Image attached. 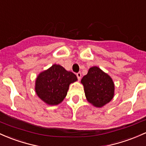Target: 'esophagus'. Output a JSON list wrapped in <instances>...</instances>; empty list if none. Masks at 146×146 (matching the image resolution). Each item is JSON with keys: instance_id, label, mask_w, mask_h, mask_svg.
<instances>
[{"instance_id": "esophagus-1", "label": "esophagus", "mask_w": 146, "mask_h": 146, "mask_svg": "<svg viewBox=\"0 0 146 146\" xmlns=\"http://www.w3.org/2000/svg\"><path fill=\"white\" fill-rule=\"evenodd\" d=\"M77 77H78V80H80V79H81V77H82V74H81V73H80V72H79V73H77Z\"/></svg>"}]
</instances>
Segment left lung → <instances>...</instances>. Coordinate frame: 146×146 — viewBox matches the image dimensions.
Wrapping results in <instances>:
<instances>
[{
    "label": "left lung",
    "mask_w": 146,
    "mask_h": 146,
    "mask_svg": "<svg viewBox=\"0 0 146 146\" xmlns=\"http://www.w3.org/2000/svg\"><path fill=\"white\" fill-rule=\"evenodd\" d=\"M86 100L94 106L102 107L110 102L114 95V84L111 77L98 66L89 68L82 78Z\"/></svg>",
    "instance_id": "1"
}]
</instances>
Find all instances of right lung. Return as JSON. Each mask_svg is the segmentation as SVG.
I'll use <instances>...</instances> for the list:
<instances>
[{"mask_svg": "<svg viewBox=\"0 0 146 146\" xmlns=\"http://www.w3.org/2000/svg\"><path fill=\"white\" fill-rule=\"evenodd\" d=\"M78 80L76 75L59 64L40 73L35 82L38 97L49 105H57L66 96L70 84Z\"/></svg>", "mask_w": 146, "mask_h": 146, "instance_id": "1", "label": "right lung"}]
</instances>
